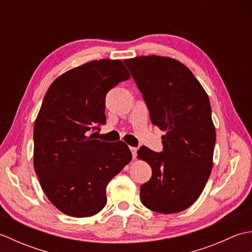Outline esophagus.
<instances>
[{
  "instance_id": "obj_1",
  "label": "esophagus",
  "mask_w": 252,
  "mask_h": 252,
  "mask_svg": "<svg viewBox=\"0 0 252 252\" xmlns=\"http://www.w3.org/2000/svg\"><path fill=\"white\" fill-rule=\"evenodd\" d=\"M130 149H131L133 159H135L136 156H137V148H136V147H130Z\"/></svg>"
}]
</instances>
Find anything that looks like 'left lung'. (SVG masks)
I'll return each mask as SVG.
<instances>
[{
    "instance_id": "8db88e82",
    "label": "left lung",
    "mask_w": 252,
    "mask_h": 252,
    "mask_svg": "<svg viewBox=\"0 0 252 252\" xmlns=\"http://www.w3.org/2000/svg\"><path fill=\"white\" fill-rule=\"evenodd\" d=\"M125 63L153 125L167 132L161 153L137 151L153 170L141 186L142 203L164 215L181 212L198 199L211 173L216 129L210 100L189 69L173 58L140 56Z\"/></svg>"
}]
</instances>
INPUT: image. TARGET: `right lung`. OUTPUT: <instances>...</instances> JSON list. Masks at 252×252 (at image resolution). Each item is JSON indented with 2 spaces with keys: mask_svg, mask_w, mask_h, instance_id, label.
<instances>
[{
  "mask_svg": "<svg viewBox=\"0 0 252 252\" xmlns=\"http://www.w3.org/2000/svg\"><path fill=\"white\" fill-rule=\"evenodd\" d=\"M127 79L121 61H93L63 73L44 96L33 129L34 171L49 200L67 216L98 213L107 184L131 161L125 143L91 134L106 123V94Z\"/></svg>",
  "mask_w": 252,
  "mask_h": 252,
  "instance_id": "1",
  "label": "right lung"
}]
</instances>
